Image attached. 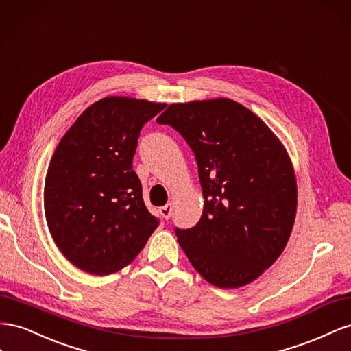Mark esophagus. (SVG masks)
Wrapping results in <instances>:
<instances>
[{
  "instance_id": "34e87169",
  "label": "esophagus",
  "mask_w": 351,
  "mask_h": 351,
  "mask_svg": "<svg viewBox=\"0 0 351 351\" xmlns=\"http://www.w3.org/2000/svg\"><path fill=\"white\" fill-rule=\"evenodd\" d=\"M172 212H173V204L172 203H167L166 206L160 208V215H162L166 220L170 219V216H172Z\"/></svg>"
}]
</instances>
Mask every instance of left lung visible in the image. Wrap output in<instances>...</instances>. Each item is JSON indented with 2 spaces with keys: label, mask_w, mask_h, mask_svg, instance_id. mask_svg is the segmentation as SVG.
<instances>
[{
  "label": "left lung",
  "mask_w": 351,
  "mask_h": 351,
  "mask_svg": "<svg viewBox=\"0 0 351 351\" xmlns=\"http://www.w3.org/2000/svg\"><path fill=\"white\" fill-rule=\"evenodd\" d=\"M157 122L191 147L204 195L199 222L176 229L179 245L212 285L253 282L282 254L294 226L297 181L287 148L231 98L170 104Z\"/></svg>",
  "instance_id": "obj_1"
}]
</instances>
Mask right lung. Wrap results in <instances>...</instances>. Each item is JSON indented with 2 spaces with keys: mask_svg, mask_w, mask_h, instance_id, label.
Here are the masks:
<instances>
[{
  "mask_svg": "<svg viewBox=\"0 0 351 351\" xmlns=\"http://www.w3.org/2000/svg\"><path fill=\"white\" fill-rule=\"evenodd\" d=\"M165 103L112 95L89 106L48 166L44 210L56 245L86 274L106 276L139 254L158 220L132 170L139 131Z\"/></svg>",
  "mask_w": 351,
  "mask_h": 351,
  "instance_id": "obj_1",
  "label": "right lung"
}]
</instances>
